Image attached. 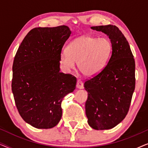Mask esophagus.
Listing matches in <instances>:
<instances>
[{
    "mask_svg": "<svg viewBox=\"0 0 148 148\" xmlns=\"http://www.w3.org/2000/svg\"><path fill=\"white\" fill-rule=\"evenodd\" d=\"M77 88L78 89H80V90L84 88V83L79 79H78L77 82Z\"/></svg>",
    "mask_w": 148,
    "mask_h": 148,
    "instance_id": "obj_1",
    "label": "esophagus"
}]
</instances>
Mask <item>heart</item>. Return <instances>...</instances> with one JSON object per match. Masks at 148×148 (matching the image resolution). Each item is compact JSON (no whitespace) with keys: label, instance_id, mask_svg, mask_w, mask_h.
Here are the masks:
<instances>
[{"label":"heart","instance_id":"b5f03b06","mask_svg":"<svg viewBox=\"0 0 148 148\" xmlns=\"http://www.w3.org/2000/svg\"><path fill=\"white\" fill-rule=\"evenodd\" d=\"M112 43L106 38L84 35L72 40L66 51L60 54V63L66 71L75 68V62L84 76L94 77L102 71L112 53Z\"/></svg>","mask_w":148,"mask_h":148}]
</instances>
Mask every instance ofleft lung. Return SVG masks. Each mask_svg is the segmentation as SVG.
<instances>
[{
	"instance_id": "8db88e82",
	"label": "left lung",
	"mask_w": 148,
	"mask_h": 148,
	"mask_svg": "<svg viewBox=\"0 0 148 148\" xmlns=\"http://www.w3.org/2000/svg\"><path fill=\"white\" fill-rule=\"evenodd\" d=\"M108 36L112 50L104 69L85 82L88 92L86 114L88 123L96 130L110 129L128 112L135 90V60L130 46L116 26L91 27Z\"/></svg>"
}]
</instances>
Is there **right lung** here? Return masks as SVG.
<instances>
[{
	"instance_id": "1",
	"label": "right lung",
	"mask_w": 148,
	"mask_h": 148,
	"mask_svg": "<svg viewBox=\"0 0 148 148\" xmlns=\"http://www.w3.org/2000/svg\"><path fill=\"white\" fill-rule=\"evenodd\" d=\"M71 32L68 26L32 29L18 48L13 64V92L19 114L37 129H50L62 116L61 102L77 79L60 72V54Z\"/></svg>"
}]
</instances>
